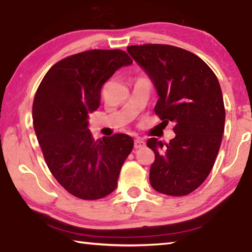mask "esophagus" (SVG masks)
I'll list each match as a JSON object with an SVG mask.
<instances>
[{"label": "esophagus", "mask_w": 252, "mask_h": 252, "mask_svg": "<svg viewBox=\"0 0 252 252\" xmlns=\"http://www.w3.org/2000/svg\"><path fill=\"white\" fill-rule=\"evenodd\" d=\"M145 145H146V143L142 139H136L134 141V149H141V147H144Z\"/></svg>", "instance_id": "34e87169"}]
</instances>
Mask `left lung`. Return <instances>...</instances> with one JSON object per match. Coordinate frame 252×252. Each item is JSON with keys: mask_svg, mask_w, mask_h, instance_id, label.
<instances>
[{"mask_svg": "<svg viewBox=\"0 0 252 252\" xmlns=\"http://www.w3.org/2000/svg\"><path fill=\"white\" fill-rule=\"evenodd\" d=\"M127 52L144 68L158 94L155 113L174 123L168 144L152 137L155 160L151 186L162 194L182 196L203 184L219 154L225 107L218 77L194 53L169 44L130 46Z\"/></svg>", "mask_w": 252, "mask_h": 252, "instance_id": "8db88e82", "label": "left lung"}]
</instances>
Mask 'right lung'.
Instances as JSON below:
<instances>
[{"instance_id":"right-lung-1","label":"right lung","mask_w":252,"mask_h":252,"mask_svg":"<svg viewBox=\"0 0 252 252\" xmlns=\"http://www.w3.org/2000/svg\"><path fill=\"white\" fill-rule=\"evenodd\" d=\"M132 63L119 49L73 54L54 64L34 95L33 129L44 160L59 184L76 198L110 194L133 149L130 135L95 141L88 129V112L99 107L101 86L118 68Z\"/></svg>"}]
</instances>
